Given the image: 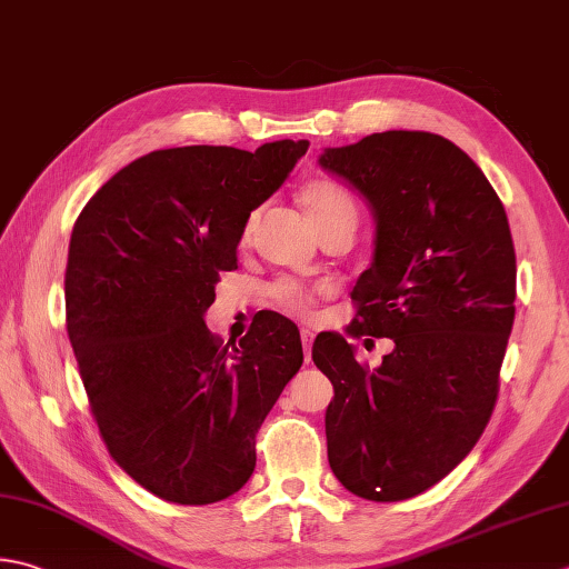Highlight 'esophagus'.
Masks as SVG:
<instances>
[{"label":"esophagus","instance_id":"esophagus-1","mask_svg":"<svg viewBox=\"0 0 569 569\" xmlns=\"http://www.w3.org/2000/svg\"><path fill=\"white\" fill-rule=\"evenodd\" d=\"M300 340H303V352H306V365H310V348H313V332L308 328L300 330Z\"/></svg>","mask_w":569,"mask_h":569}]
</instances>
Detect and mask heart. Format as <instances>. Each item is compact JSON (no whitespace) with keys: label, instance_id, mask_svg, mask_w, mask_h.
Returning a JSON list of instances; mask_svg holds the SVG:
<instances>
[{"label":"heart","instance_id":"1","mask_svg":"<svg viewBox=\"0 0 569 569\" xmlns=\"http://www.w3.org/2000/svg\"><path fill=\"white\" fill-rule=\"evenodd\" d=\"M298 197H300V204L306 207L308 217L313 219L320 237L336 229L355 231V227H358L360 209L348 187L318 177V180H308L303 187H300ZM253 224H256V211L247 217V221H243V229H241L243 241L251 237ZM269 296L278 308L296 316H306L308 310L313 308V296L308 293V288H303L298 281H291V278H281V281H276L269 288Z\"/></svg>","mask_w":569,"mask_h":569}]
</instances>
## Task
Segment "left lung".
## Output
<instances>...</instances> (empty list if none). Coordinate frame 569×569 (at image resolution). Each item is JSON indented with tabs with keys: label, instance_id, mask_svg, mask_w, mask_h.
I'll return each mask as SVG.
<instances>
[{
	"label": "left lung",
	"instance_id": "obj_1",
	"mask_svg": "<svg viewBox=\"0 0 569 569\" xmlns=\"http://www.w3.org/2000/svg\"><path fill=\"white\" fill-rule=\"evenodd\" d=\"M320 164L377 219L345 336L395 342L370 370L342 336H318L313 362L336 389L328 461L350 493L395 503L451 473L493 415L516 318L513 237L483 172L433 132H372Z\"/></svg>",
	"mask_w": 569,
	"mask_h": 569
}]
</instances>
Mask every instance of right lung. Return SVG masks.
<instances>
[{"label": "right lung", "mask_w": 569, "mask_h": 569, "mask_svg": "<svg viewBox=\"0 0 569 569\" xmlns=\"http://www.w3.org/2000/svg\"><path fill=\"white\" fill-rule=\"evenodd\" d=\"M306 150H154L110 177L73 224L66 330L88 407L113 461L170 503H217L249 481L256 433L303 365L283 316L263 313L231 348L202 316L219 273L237 269L243 221Z\"/></svg>", "instance_id": "1"}]
</instances>
